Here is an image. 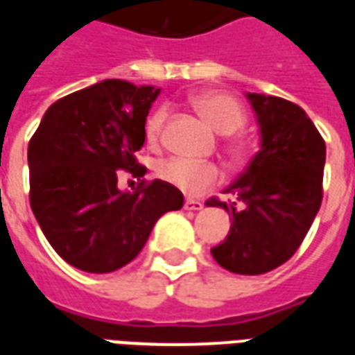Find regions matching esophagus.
Here are the masks:
<instances>
[{"label": "esophagus", "instance_id": "esophagus-1", "mask_svg": "<svg viewBox=\"0 0 355 355\" xmlns=\"http://www.w3.org/2000/svg\"><path fill=\"white\" fill-rule=\"evenodd\" d=\"M184 209L186 211H201V209H203V203L198 200H186Z\"/></svg>", "mask_w": 355, "mask_h": 355}]
</instances>
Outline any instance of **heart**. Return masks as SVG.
I'll return each mask as SVG.
<instances>
[{
  "label": "heart",
  "mask_w": 355,
  "mask_h": 355,
  "mask_svg": "<svg viewBox=\"0 0 355 355\" xmlns=\"http://www.w3.org/2000/svg\"><path fill=\"white\" fill-rule=\"evenodd\" d=\"M192 104L196 112L211 125V129L224 137L243 129L247 121L243 106L234 96L226 93L198 94ZM165 119H167L165 106L155 108L146 117L144 137L150 146L159 144ZM226 154L230 155L232 162H243L247 157V142L241 139H230L226 142ZM157 177L180 192L196 196V193L205 192L207 188L215 186L220 180V169L215 163H200L182 159V157H169L157 165Z\"/></svg>",
  "instance_id": "obj_1"
}]
</instances>
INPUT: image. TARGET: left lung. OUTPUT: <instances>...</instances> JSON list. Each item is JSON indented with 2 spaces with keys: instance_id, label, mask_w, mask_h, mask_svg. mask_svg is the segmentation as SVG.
<instances>
[{
  "instance_id": "1",
  "label": "left lung",
  "mask_w": 355,
  "mask_h": 355,
  "mask_svg": "<svg viewBox=\"0 0 355 355\" xmlns=\"http://www.w3.org/2000/svg\"><path fill=\"white\" fill-rule=\"evenodd\" d=\"M261 127V150L226 188L237 203L209 200L232 215L223 243L211 249L228 272L266 274L297 253L323 200L325 140L297 104L247 93Z\"/></svg>"
}]
</instances>
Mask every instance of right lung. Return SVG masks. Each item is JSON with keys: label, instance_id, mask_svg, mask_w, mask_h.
<instances>
[{"label": "right lung", "instance_id": "right-lung-1", "mask_svg": "<svg viewBox=\"0 0 355 355\" xmlns=\"http://www.w3.org/2000/svg\"><path fill=\"white\" fill-rule=\"evenodd\" d=\"M159 89L104 80L57 101L28 146L30 205L51 247L68 264L108 274L142 251L157 218L184 203L163 180L117 188V171L142 177L135 152Z\"/></svg>", "mask_w": 355, "mask_h": 355}]
</instances>
